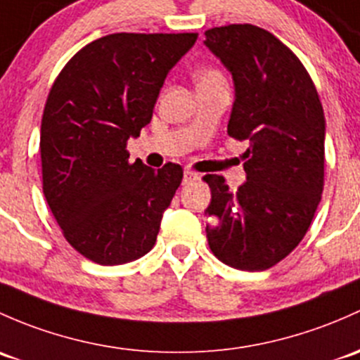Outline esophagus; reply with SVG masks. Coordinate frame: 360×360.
I'll return each mask as SVG.
<instances>
[{"instance_id":"obj_1","label":"esophagus","mask_w":360,"mask_h":360,"mask_svg":"<svg viewBox=\"0 0 360 360\" xmlns=\"http://www.w3.org/2000/svg\"><path fill=\"white\" fill-rule=\"evenodd\" d=\"M198 179V174L196 172H193V170H184V174H183V184H190L191 181H196Z\"/></svg>"}]
</instances>
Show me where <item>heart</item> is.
I'll list each match as a JSON object with an SVG mask.
<instances>
[{
	"mask_svg": "<svg viewBox=\"0 0 360 360\" xmlns=\"http://www.w3.org/2000/svg\"><path fill=\"white\" fill-rule=\"evenodd\" d=\"M196 79H198V84H205V82L222 81V75L214 69H203V70L198 72Z\"/></svg>",
	"mask_w": 360,
	"mask_h": 360,
	"instance_id": "heart-1",
	"label": "heart"
}]
</instances>
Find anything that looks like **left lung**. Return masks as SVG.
I'll return each mask as SVG.
<instances>
[{"label":"left lung","mask_w":360,"mask_h":360,"mask_svg":"<svg viewBox=\"0 0 360 360\" xmlns=\"http://www.w3.org/2000/svg\"><path fill=\"white\" fill-rule=\"evenodd\" d=\"M234 84L228 134L247 139V183L229 191L207 174L212 200L205 215L214 255L234 269L264 271L278 264L307 233L324 184L323 105L295 53L250 24L214 27L203 41Z\"/></svg>","instance_id":"obj_1"}]
</instances>
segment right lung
<instances>
[{"label": "right lung", "mask_w": 360, "mask_h": 360, "mask_svg": "<svg viewBox=\"0 0 360 360\" xmlns=\"http://www.w3.org/2000/svg\"><path fill=\"white\" fill-rule=\"evenodd\" d=\"M198 34H110L86 44L51 86L41 120L46 202L67 241L101 266L153 248L183 169L129 164L165 77Z\"/></svg>", "instance_id": "right-lung-1"}]
</instances>
